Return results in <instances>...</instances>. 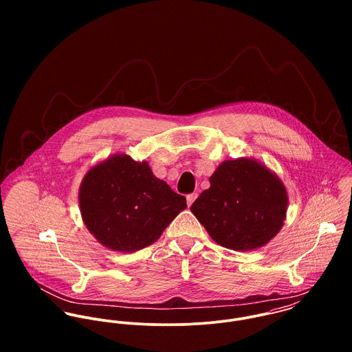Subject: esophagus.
Masks as SVG:
<instances>
[{"label": "esophagus", "instance_id": "obj_1", "mask_svg": "<svg viewBox=\"0 0 352 352\" xmlns=\"http://www.w3.org/2000/svg\"><path fill=\"white\" fill-rule=\"evenodd\" d=\"M197 198H198V194H190V195H187V204H188V207L195 201Z\"/></svg>", "mask_w": 352, "mask_h": 352}]
</instances>
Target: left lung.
<instances>
[{
    "mask_svg": "<svg viewBox=\"0 0 352 352\" xmlns=\"http://www.w3.org/2000/svg\"><path fill=\"white\" fill-rule=\"evenodd\" d=\"M287 206L279 176L256 158L240 157L217 166L191 211L217 244L245 252L267 245L280 232Z\"/></svg>",
    "mask_w": 352,
    "mask_h": 352,
    "instance_id": "obj_1",
    "label": "left lung"
}]
</instances>
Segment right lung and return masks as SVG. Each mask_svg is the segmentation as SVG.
Listing matches in <instances>:
<instances>
[{"label": "right lung", "mask_w": 352, "mask_h": 352, "mask_svg": "<svg viewBox=\"0 0 352 352\" xmlns=\"http://www.w3.org/2000/svg\"><path fill=\"white\" fill-rule=\"evenodd\" d=\"M81 218L89 233L115 252L140 251L155 243L187 207L151 172L148 161L115 153L91 166L78 190Z\"/></svg>", "instance_id": "right-lung-1"}]
</instances>
